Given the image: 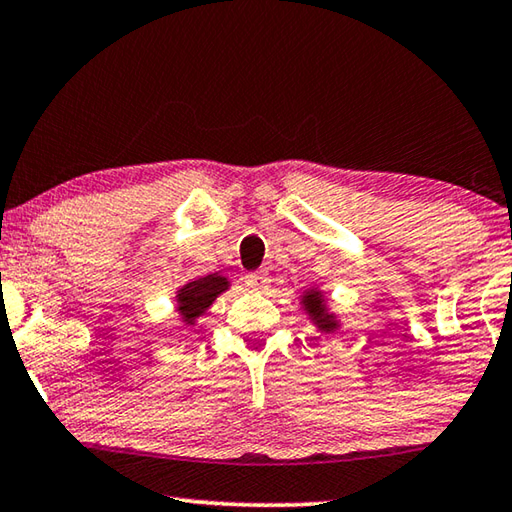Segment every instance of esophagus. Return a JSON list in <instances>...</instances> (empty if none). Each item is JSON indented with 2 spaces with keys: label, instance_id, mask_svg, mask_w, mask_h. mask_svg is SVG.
I'll return each mask as SVG.
<instances>
[{
  "label": "esophagus",
  "instance_id": "esophagus-1",
  "mask_svg": "<svg viewBox=\"0 0 512 512\" xmlns=\"http://www.w3.org/2000/svg\"><path fill=\"white\" fill-rule=\"evenodd\" d=\"M247 285L251 290H267L270 288V276H267V272H251L247 274Z\"/></svg>",
  "mask_w": 512,
  "mask_h": 512
}]
</instances>
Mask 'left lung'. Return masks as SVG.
Instances as JSON below:
<instances>
[{"label": "left lung", "mask_w": 512, "mask_h": 512, "mask_svg": "<svg viewBox=\"0 0 512 512\" xmlns=\"http://www.w3.org/2000/svg\"><path fill=\"white\" fill-rule=\"evenodd\" d=\"M303 306H306L308 315H310L312 319H315V324H317L321 330H326V333H333V330L337 328L335 317L328 315L326 308H324V294H321V292L312 290V292L303 294Z\"/></svg>", "instance_id": "obj_1"}]
</instances>
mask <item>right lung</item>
<instances>
[{
	"label": "right lung",
	"instance_id": "add662e5",
	"mask_svg": "<svg viewBox=\"0 0 512 512\" xmlns=\"http://www.w3.org/2000/svg\"><path fill=\"white\" fill-rule=\"evenodd\" d=\"M227 288L229 281L218 274H209L202 276V279L186 283L184 288L177 292V310L182 312V319L186 324H193V319L204 315V310L211 306L215 297Z\"/></svg>",
	"mask_w": 512,
	"mask_h": 512
}]
</instances>
